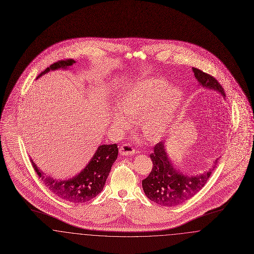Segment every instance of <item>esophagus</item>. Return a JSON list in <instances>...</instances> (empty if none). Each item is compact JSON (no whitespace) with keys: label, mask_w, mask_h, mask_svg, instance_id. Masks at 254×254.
Returning a JSON list of instances; mask_svg holds the SVG:
<instances>
[{"label":"esophagus","mask_w":254,"mask_h":254,"mask_svg":"<svg viewBox=\"0 0 254 254\" xmlns=\"http://www.w3.org/2000/svg\"><path fill=\"white\" fill-rule=\"evenodd\" d=\"M121 155H131L135 153V149L130 144H123L119 149Z\"/></svg>","instance_id":"esophagus-1"}]
</instances>
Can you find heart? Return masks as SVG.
Listing matches in <instances>:
<instances>
[{
    "instance_id": "b5f03b06",
    "label": "heart",
    "mask_w": 254,
    "mask_h": 254,
    "mask_svg": "<svg viewBox=\"0 0 254 254\" xmlns=\"http://www.w3.org/2000/svg\"><path fill=\"white\" fill-rule=\"evenodd\" d=\"M181 93L170 88L169 83L161 79H148L133 85L122 97L118 107L122 113H116L114 123L127 127L129 120L140 118V126L148 139L161 138L173 120Z\"/></svg>"
}]
</instances>
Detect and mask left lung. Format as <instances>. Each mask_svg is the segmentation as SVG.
Segmentation results:
<instances>
[{"instance_id":"obj_1","label":"left lung","mask_w":254,"mask_h":254,"mask_svg":"<svg viewBox=\"0 0 254 254\" xmlns=\"http://www.w3.org/2000/svg\"><path fill=\"white\" fill-rule=\"evenodd\" d=\"M192 70L201 85L217 90L226 96L223 86L213 76L195 67H192ZM149 156L153 167L149 175L142 181V186L149 200L164 206L180 205L193 197L204 188L217 163L216 160L215 165L203 174L188 176L173 168L163 142L154 145L153 152Z\"/></svg>"}]
</instances>
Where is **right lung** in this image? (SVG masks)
Wrapping results in <instances>:
<instances>
[{
    "mask_svg": "<svg viewBox=\"0 0 254 254\" xmlns=\"http://www.w3.org/2000/svg\"><path fill=\"white\" fill-rule=\"evenodd\" d=\"M74 63L75 61L73 59L58 61L47 67L43 72L38 75V77L49 72V70L65 68L66 66L72 65ZM117 155L118 147L116 144L100 145L85 169L72 179L66 181H60L46 176L42 170L37 168L31 159L30 162L36 171L37 175L52 193L65 201L76 204L87 202L103 190L109 171L117 159Z\"/></svg>",
    "mask_w": 254,
    "mask_h": 254,
    "instance_id": "add662e5",
    "label": "right lung"
}]
</instances>
